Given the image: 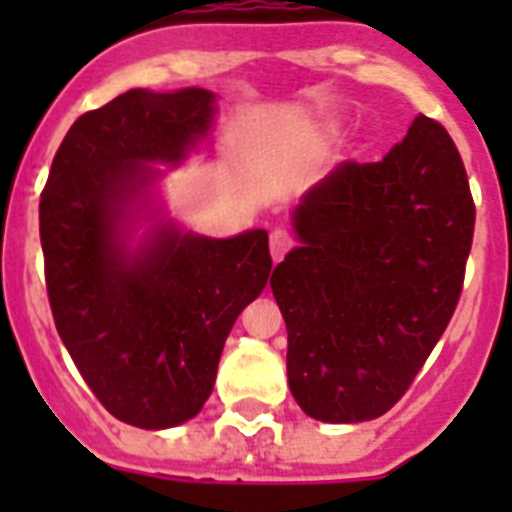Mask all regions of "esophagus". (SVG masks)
<instances>
[{"mask_svg": "<svg viewBox=\"0 0 512 512\" xmlns=\"http://www.w3.org/2000/svg\"><path fill=\"white\" fill-rule=\"evenodd\" d=\"M292 247H295L292 233L284 231V228H276V231H271V257L276 260V263H279V260H284V255H287Z\"/></svg>", "mask_w": 512, "mask_h": 512, "instance_id": "obj_1", "label": "esophagus"}]
</instances>
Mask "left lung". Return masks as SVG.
<instances>
[{
    "instance_id": "1",
    "label": "left lung",
    "mask_w": 512,
    "mask_h": 512,
    "mask_svg": "<svg viewBox=\"0 0 512 512\" xmlns=\"http://www.w3.org/2000/svg\"><path fill=\"white\" fill-rule=\"evenodd\" d=\"M300 247L273 268L289 390L321 422L404 396L460 300L476 204L449 132L417 116L382 162H342L297 204Z\"/></svg>"
}]
</instances>
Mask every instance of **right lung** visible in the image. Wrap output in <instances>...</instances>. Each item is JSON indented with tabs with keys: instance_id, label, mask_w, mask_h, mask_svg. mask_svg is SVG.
<instances>
[{
	"instance_id": "right-lung-1",
	"label": "right lung",
	"mask_w": 512,
	"mask_h": 512,
	"mask_svg": "<svg viewBox=\"0 0 512 512\" xmlns=\"http://www.w3.org/2000/svg\"><path fill=\"white\" fill-rule=\"evenodd\" d=\"M215 116V95L130 90L71 124L39 201L52 319L84 382L116 420L175 428L212 393L225 337L271 276L268 233L207 239L151 228L127 249V223L159 172Z\"/></svg>"
}]
</instances>
